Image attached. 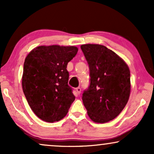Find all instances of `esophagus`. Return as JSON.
Returning <instances> with one entry per match:
<instances>
[{
    "label": "esophagus",
    "mask_w": 154,
    "mask_h": 154,
    "mask_svg": "<svg viewBox=\"0 0 154 154\" xmlns=\"http://www.w3.org/2000/svg\"><path fill=\"white\" fill-rule=\"evenodd\" d=\"M81 88H75V92H76V94H78V95H79L80 93H81Z\"/></svg>",
    "instance_id": "esophagus-1"
}]
</instances>
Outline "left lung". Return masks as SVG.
<instances>
[{
	"instance_id": "8db88e82",
	"label": "left lung",
	"mask_w": 154,
	"mask_h": 154,
	"mask_svg": "<svg viewBox=\"0 0 154 154\" xmlns=\"http://www.w3.org/2000/svg\"><path fill=\"white\" fill-rule=\"evenodd\" d=\"M81 48L90 69V85L82 100L92 121L106 123L125 108L130 94V72L127 64L110 49L98 44Z\"/></svg>"
}]
</instances>
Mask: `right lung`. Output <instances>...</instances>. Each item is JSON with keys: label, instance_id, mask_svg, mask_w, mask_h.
I'll list each match as a JSON object with an SVG mask.
<instances>
[{"label": "right lung", "instance_id": "1", "mask_svg": "<svg viewBox=\"0 0 154 154\" xmlns=\"http://www.w3.org/2000/svg\"><path fill=\"white\" fill-rule=\"evenodd\" d=\"M78 50L75 46L42 45L25 59L23 92L33 113L44 121H60L75 100L66 67Z\"/></svg>", "mask_w": 154, "mask_h": 154}]
</instances>
